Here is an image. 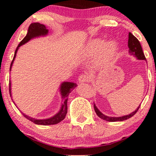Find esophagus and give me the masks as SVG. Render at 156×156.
<instances>
[{
  "label": "esophagus",
  "mask_w": 156,
  "mask_h": 156,
  "mask_svg": "<svg viewBox=\"0 0 156 156\" xmlns=\"http://www.w3.org/2000/svg\"><path fill=\"white\" fill-rule=\"evenodd\" d=\"M91 78L90 76H88V75H80L78 78V80H79L80 83H84V82H89L90 81Z\"/></svg>",
  "instance_id": "obj_1"
}]
</instances>
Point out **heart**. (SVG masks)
Listing matches in <instances>:
<instances>
[{"instance_id": "b5f03b06", "label": "heart", "mask_w": 156, "mask_h": 156, "mask_svg": "<svg viewBox=\"0 0 156 156\" xmlns=\"http://www.w3.org/2000/svg\"><path fill=\"white\" fill-rule=\"evenodd\" d=\"M117 52V44L115 41L103 42L101 39L90 40L84 49V54L87 57H92L98 54L95 62L98 65L108 63L113 59Z\"/></svg>"}]
</instances>
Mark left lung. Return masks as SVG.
Wrapping results in <instances>:
<instances>
[{
    "label": "left lung",
    "instance_id": "1",
    "mask_svg": "<svg viewBox=\"0 0 156 156\" xmlns=\"http://www.w3.org/2000/svg\"><path fill=\"white\" fill-rule=\"evenodd\" d=\"M128 48H129V53L130 55H133L134 56H136L138 59L146 60L145 55H144V53H143L142 48H141L140 42H139V41L138 40L136 37H134L130 32L129 33V34H128ZM139 107H140V105L138 107L136 110H135L133 112H132L131 114H128V115L123 116V117H110L102 114V113L98 110V108H97L96 105L94 104V111H95L97 115H98L100 118H101L102 119H103V120L108 121V122H117V121L126 120V119H129V118L133 117L134 114L138 112Z\"/></svg>",
    "mask_w": 156,
    "mask_h": 156
}]
</instances>
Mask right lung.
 <instances>
[{
	"label": "right lung",
	"mask_w": 156,
	"mask_h": 156,
	"mask_svg": "<svg viewBox=\"0 0 156 156\" xmlns=\"http://www.w3.org/2000/svg\"><path fill=\"white\" fill-rule=\"evenodd\" d=\"M48 30L46 28V27L44 26V25L40 24L39 23H31L30 25V26L28 27V33L25 38L23 39L20 42V43L18 44L17 49L15 52V55H14L13 60H12V63H11L10 65V70L11 68H12V64H13L14 60H15L16 53H17V50H18L19 47H20L21 45H23V44L26 43L27 42L30 40V39L32 38H34L36 37H39V36H44L48 34ZM77 86L76 83H71V82H64V83H62L61 85V93H62V99H63V103H62V108H61V110L58 114H55V116H53V117L49 118V119H36L34 118H32L28 117V116L26 115V114H23V116L26 118V119H29L30 121L33 122L34 123L37 125H55L57 124V123L60 122L61 121H62L65 118L66 114L67 113V100H68V95L70 93L71 91L73 90V89L76 88ZM9 93L10 96L11 95V83L9 82Z\"/></svg>",
	"instance_id": "right-lung-1"
}]
</instances>
